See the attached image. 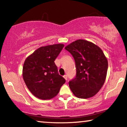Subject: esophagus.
Returning <instances> with one entry per match:
<instances>
[{"mask_svg": "<svg viewBox=\"0 0 127 127\" xmlns=\"http://www.w3.org/2000/svg\"><path fill=\"white\" fill-rule=\"evenodd\" d=\"M64 79H65V81H67V80H68V76H67V75H65L64 76Z\"/></svg>", "mask_w": 127, "mask_h": 127, "instance_id": "1", "label": "esophagus"}]
</instances>
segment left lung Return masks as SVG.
I'll return each mask as SVG.
<instances>
[{
  "label": "left lung",
  "instance_id": "obj_1",
  "mask_svg": "<svg viewBox=\"0 0 127 127\" xmlns=\"http://www.w3.org/2000/svg\"><path fill=\"white\" fill-rule=\"evenodd\" d=\"M74 57L76 68L75 78L69 82L75 96L86 99L99 92L106 79L108 62L98 46L85 40H78L66 46Z\"/></svg>",
  "mask_w": 127,
  "mask_h": 127
}]
</instances>
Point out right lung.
Wrapping results in <instances>:
<instances>
[{
  "instance_id": "obj_1",
  "label": "right lung",
  "mask_w": 127,
  "mask_h": 127,
  "mask_svg": "<svg viewBox=\"0 0 127 127\" xmlns=\"http://www.w3.org/2000/svg\"><path fill=\"white\" fill-rule=\"evenodd\" d=\"M63 47V44L41 46L24 62L22 76L25 83L30 92L39 99L55 97L65 82L59 74L54 62Z\"/></svg>"
}]
</instances>
